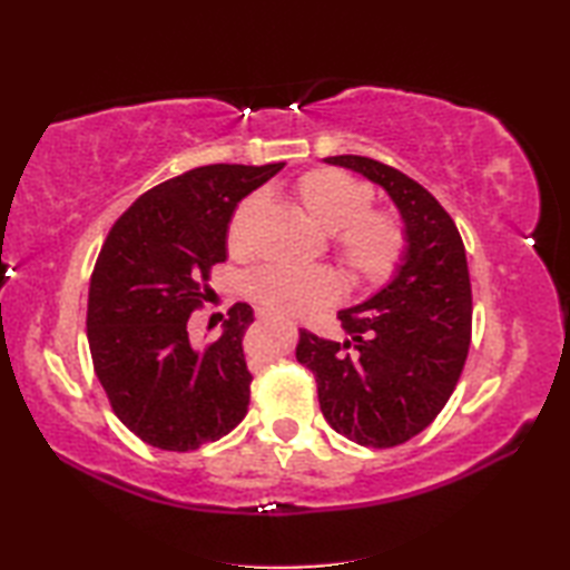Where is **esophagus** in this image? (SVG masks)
I'll list each match as a JSON object with an SVG mask.
<instances>
[{
	"label": "esophagus",
	"mask_w": 570,
	"mask_h": 570,
	"mask_svg": "<svg viewBox=\"0 0 570 570\" xmlns=\"http://www.w3.org/2000/svg\"><path fill=\"white\" fill-rule=\"evenodd\" d=\"M259 318H269V316H266V313H259Z\"/></svg>",
	"instance_id": "obj_1"
}]
</instances>
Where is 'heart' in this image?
Instances as JSON below:
<instances>
[{"label":"heart","instance_id":"1","mask_svg":"<svg viewBox=\"0 0 570 570\" xmlns=\"http://www.w3.org/2000/svg\"><path fill=\"white\" fill-rule=\"evenodd\" d=\"M292 198L313 225L333 237L337 257L355 282L380 284L394 274L406 247L404 227L396 215L372 210L374 193L367 184L335 168H313L296 180ZM262 213V193H252L229 217L227 249L237 257L252 252ZM249 294L274 316L298 318L335 304L343 294V282L323 266H266L249 278Z\"/></svg>","mask_w":570,"mask_h":570}]
</instances>
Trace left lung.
<instances>
[{
    "label": "left lung",
    "mask_w": 570,
    "mask_h": 570,
    "mask_svg": "<svg viewBox=\"0 0 570 570\" xmlns=\"http://www.w3.org/2000/svg\"><path fill=\"white\" fill-rule=\"evenodd\" d=\"M323 161L386 190L406 247L390 284L337 313L345 341L301 331L296 360L316 377L321 411L337 433L394 448L441 414L463 372L472 331L465 247L453 217L414 178L367 156Z\"/></svg>",
    "instance_id": "8db88e82"
}]
</instances>
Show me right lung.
Returning <instances> with one entry per match:
<instances>
[{"mask_svg":"<svg viewBox=\"0 0 570 570\" xmlns=\"http://www.w3.org/2000/svg\"><path fill=\"white\" fill-rule=\"evenodd\" d=\"M282 168H193L139 196L107 235L90 276L88 343L112 411L144 443L196 451L245 419L252 306L229 308L205 347L190 343L188 318L210 292V269L227 259L237 203Z\"/></svg>","mask_w":570,"mask_h":570,"instance_id":"1","label":"right lung"}]
</instances>
